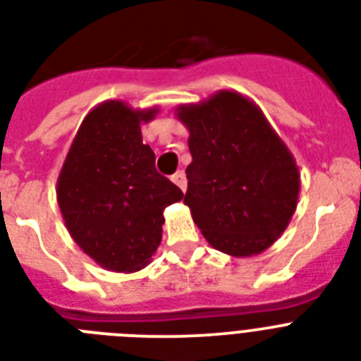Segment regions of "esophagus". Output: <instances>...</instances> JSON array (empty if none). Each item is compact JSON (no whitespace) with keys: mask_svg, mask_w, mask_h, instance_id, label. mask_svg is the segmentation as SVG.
<instances>
[{"mask_svg":"<svg viewBox=\"0 0 361 361\" xmlns=\"http://www.w3.org/2000/svg\"><path fill=\"white\" fill-rule=\"evenodd\" d=\"M171 180H173V183L177 184L180 190H183V192H186L188 183H186V175H184V171H177V173L173 175V178H171Z\"/></svg>","mask_w":361,"mask_h":361,"instance_id":"34e87169","label":"esophagus"}]
</instances>
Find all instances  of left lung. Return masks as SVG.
Wrapping results in <instances>:
<instances>
[{"label": "left lung", "mask_w": 361, "mask_h": 361, "mask_svg": "<svg viewBox=\"0 0 361 361\" xmlns=\"http://www.w3.org/2000/svg\"><path fill=\"white\" fill-rule=\"evenodd\" d=\"M190 133L184 204L204 240L247 258L269 249L297 208L299 166L262 109L234 90L178 105Z\"/></svg>", "instance_id": "1"}]
</instances>
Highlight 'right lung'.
Wrapping results in <instances>:
<instances>
[{
	"label": "right lung",
	"mask_w": 361,
	"mask_h": 361,
	"mask_svg": "<svg viewBox=\"0 0 361 361\" xmlns=\"http://www.w3.org/2000/svg\"><path fill=\"white\" fill-rule=\"evenodd\" d=\"M159 109L109 99L86 114L56 178V201L70 236L97 266L144 269L162 240L164 208L184 193L154 169L140 125Z\"/></svg>",
	"instance_id": "obj_1"
}]
</instances>
